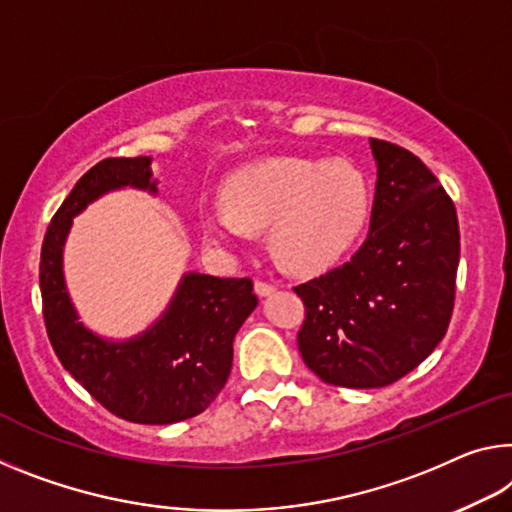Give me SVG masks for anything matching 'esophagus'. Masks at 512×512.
Segmentation results:
<instances>
[{
	"label": "esophagus",
	"mask_w": 512,
	"mask_h": 512,
	"mask_svg": "<svg viewBox=\"0 0 512 512\" xmlns=\"http://www.w3.org/2000/svg\"><path fill=\"white\" fill-rule=\"evenodd\" d=\"M275 291L273 282H266V280H255V294L257 296H269Z\"/></svg>",
	"instance_id": "1"
}]
</instances>
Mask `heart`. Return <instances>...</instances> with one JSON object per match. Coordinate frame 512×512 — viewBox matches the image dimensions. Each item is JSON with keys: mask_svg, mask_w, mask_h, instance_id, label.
Returning <instances> with one entry per match:
<instances>
[{"mask_svg": "<svg viewBox=\"0 0 512 512\" xmlns=\"http://www.w3.org/2000/svg\"><path fill=\"white\" fill-rule=\"evenodd\" d=\"M225 205L207 209V237L239 246L269 227V248L285 269L316 273L355 246L371 214V182L346 159L275 157L225 182Z\"/></svg>", "mask_w": 512, "mask_h": 512, "instance_id": "b5f03b06", "label": "heart"}]
</instances>
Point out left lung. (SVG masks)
Returning <instances> with one entry per match:
<instances>
[{"mask_svg": "<svg viewBox=\"0 0 512 512\" xmlns=\"http://www.w3.org/2000/svg\"><path fill=\"white\" fill-rule=\"evenodd\" d=\"M378 166L367 241L346 264L294 287L298 351L323 383L385 387L419 367L449 328L458 216L424 161L369 139Z\"/></svg>", "mask_w": 512, "mask_h": 512, "instance_id": "obj_1", "label": "left lung"}]
</instances>
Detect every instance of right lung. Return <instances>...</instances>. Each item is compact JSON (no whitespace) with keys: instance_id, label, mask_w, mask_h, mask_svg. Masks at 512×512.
<instances>
[{"instance_id":"obj_1","label":"right lung","mask_w":512,"mask_h":512,"mask_svg":"<svg viewBox=\"0 0 512 512\" xmlns=\"http://www.w3.org/2000/svg\"><path fill=\"white\" fill-rule=\"evenodd\" d=\"M150 157L95 164L63 200L40 253V294L47 337L63 369L120 419L166 426L200 415L232 369V342L257 307L250 278L184 273L166 312L141 335L113 342L88 330L63 278V246L72 218L104 193H157Z\"/></svg>"}]
</instances>
